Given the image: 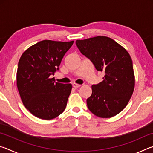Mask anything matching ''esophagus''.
Listing matches in <instances>:
<instances>
[{"instance_id": "esophagus-1", "label": "esophagus", "mask_w": 153, "mask_h": 153, "mask_svg": "<svg viewBox=\"0 0 153 153\" xmlns=\"http://www.w3.org/2000/svg\"><path fill=\"white\" fill-rule=\"evenodd\" d=\"M72 86H73L74 88H79V87L81 86V85L78 84H76V83H73V84H72Z\"/></svg>"}]
</instances>
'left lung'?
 Returning a JSON list of instances; mask_svg holds the SVG:
<instances>
[{"label": "left lung", "mask_w": 153, "mask_h": 153, "mask_svg": "<svg viewBox=\"0 0 153 153\" xmlns=\"http://www.w3.org/2000/svg\"><path fill=\"white\" fill-rule=\"evenodd\" d=\"M76 44L97 70L105 73L102 81L92 86V94L86 100L88 108L97 117H114L126 107L134 92L135 76L130 55L107 36L77 40Z\"/></svg>", "instance_id": "8db88e82"}]
</instances>
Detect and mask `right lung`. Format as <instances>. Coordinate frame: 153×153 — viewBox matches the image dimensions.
Here are the masks:
<instances>
[{
  "label": "right lung",
  "instance_id": "add662e5",
  "mask_svg": "<svg viewBox=\"0 0 153 153\" xmlns=\"http://www.w3.org/2000/svg\"><path fill=\"white\" fill-rule=\"evenodd\" d=\"M73 44L45 40L31 46L21 56L17 86L23 104L35 117L52 120L65 109L72 85L55 82L50 76L58 70Z\"/></svg>",
  "mask_w": 153,
  "mask_h": 153
}]
</instances>
